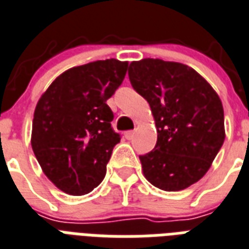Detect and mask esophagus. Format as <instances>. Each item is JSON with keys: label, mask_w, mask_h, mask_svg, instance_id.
Listing matches in <instances>:
<instances>
[{"label": "esophagus", "mask_w": 249, "mask_h": 249, "mask_svg": "<svg viewBox=\"0 0 249 249\" xmlns=\"http://www.w3.org/2000/svg\"><path fill=\"white\" fill-rule=\"evenodd\" d=\"M134 137V130H128V132H125V138L126 140H132Z\"/></svg>", "instance_id": "esophagus-1"}]
</instances>
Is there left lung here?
Masks as SVG:
<instances>
[{
    "mask_svg": "<svg viewBox=\"0 0 249 249\" xmlns=\"http://www.w3.org/2000/svg\"><path fill=\"white\" fill-rule=\"evenodd\" d=\"M129 81L150 104L158 140L140 155L154 187L176 192L208 172L225 141L219 96L196 70L180 62L143 58L129 65Z\"/></svg>",
    "mask_w": 249,
    "mask_h": 249,
    "instance_id": "obj_1",
    "label": "left lung"
}]
</instances>
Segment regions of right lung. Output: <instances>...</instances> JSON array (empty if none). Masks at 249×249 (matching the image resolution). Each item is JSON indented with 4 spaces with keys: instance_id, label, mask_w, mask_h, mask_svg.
<instances>
[{
    "instance_id": "1",
    "label": "right lung",
    "mask_w": 249,
    "mask_h": 249,
    "mask_svg": "<svg viewBox=\"0 0 249 249\" xmlns=\"http://www.w3.org/2000/svg\"><path fill=\"white\" fill-rule=\"evenodd\" d=\"M128 62L115 58L75 66L41 95L31 145L47 178L62 192L82 196L102 183L120 134L107 100L125 78Z\"/></svg>"
}]
</instances>
